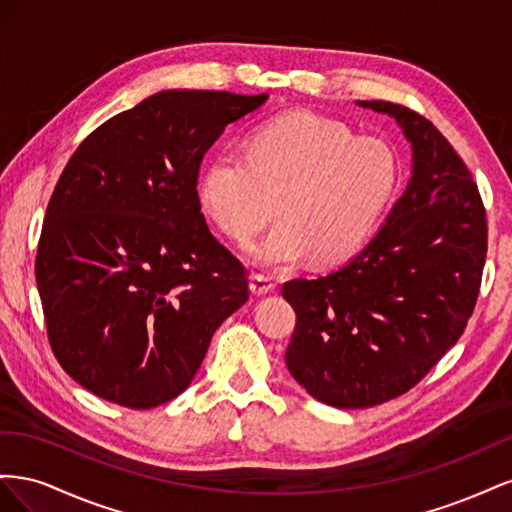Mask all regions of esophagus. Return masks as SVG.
<instances>
[{
    "label": "esophagus",
    "mask_w": 512,
    "mask_h": 512,
    "mask_svg": "<svg viewBox=\"0 0 512 512\" xmlns=\"http://www.w3.org/2000/svg\"><path fill=\"white\" fill-rule=\"evenodd\" d=\"M250 290L256 294V297H262V294H269L275 290V282L267 275H252L250 277Z\"/></svg>",
    "instance_id": "1"
}]
</instances>
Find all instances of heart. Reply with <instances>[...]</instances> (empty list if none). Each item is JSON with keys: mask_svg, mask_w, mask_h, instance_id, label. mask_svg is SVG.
Instances as JSON below:
<instances>
[{"mask_svg": "<svg viewBox=\"0 0 512 512\" xmlns=\"http://www.w3.org/2000/svg\"><path fill=\"white\" fill-rule=\"evenodd\" d=\"M399 185L401 158L391 143L356 136L344 121L290 111L260 123L245 153L211 158L196 198L205 218L239 247L252 245L280 213L282 224L256 247L252 262L286 271L307 258L318 267L352 258L380 226Z\"/></svg>", "mask_w": 512, "mask_h": 512, "instance_id": "b5f03b06", "label": "heart"}]
</instances>
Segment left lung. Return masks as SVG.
<instances>
[{"mask_svg":"<svg viewBox=\"0 0 512 512\" xmlns=\"http://www.w3.org/2000/svg\"><path fill=\"white\" fill-rule=\"evenodd\" d=\"M356 104L404 130L408 188L344 267L282 286L297 314L288 371L335 408L378 406L421 382L466 329L487 256L483 200L442 132L401 104Z\"/></svg>","mask_w":512,"mask_h":512,"instance_id":"8db88e82","label":"left lung"}]
</instances>
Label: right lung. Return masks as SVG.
<instances>
[{
    "label": "right lung",
    "mask_w": 512,
    "mask_h": 512,
    "mask_svg": "<svg viewBox=\"0 0 512 512\" xmlns=\"http://www.w3.org/2000/svg\"><path fill=\"white\" fill-rule=\"evenodd\" d=\"M267 98L160 91L72 153L46 207L36 282L57 361L87 391L132 410L175 399L250 297L196 183L228 123Z\"/></svg>",
    "instance_id": "obj_1"
}]
</instances>
